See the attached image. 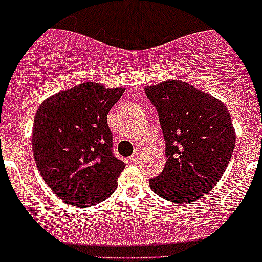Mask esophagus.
Returning a JSON list of instances; mask_svg holds the SVG:
<instances>
[{"label":"esophagus","instance_id":"34e87169","mask_svg":"<svg viewBox=\"0 0 262 262\" xmlns=\"http://www.w3.org/2000/svg\"><path fill=\"white\" fill-rule=\"evenodd\" d=\"M142 159V154H140V151H136L135 154L131 156V161H134V163H136V161H139V160Z\"/></svg>","mask_w":262,"mask_h":262}]
</instances>
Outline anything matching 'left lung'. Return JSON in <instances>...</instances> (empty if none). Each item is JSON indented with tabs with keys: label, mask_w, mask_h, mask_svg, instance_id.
Instances as JSON below:
<instances>
[{
	"label": "left lung",
	"mask_w": 262,
	"mask_h": 262,
	"mask_svg": "<svg viewBox=\"0 0 262 262\" xmlns=\"http://www.w3.org/2000/svg\"><path fill=\"white\" fill-rule=\"evenodd\" d=\"M145 94L159 113L168 159L149 186L174 203L195 202L221 180L235 149L230 111L222 101L180 80L147 86Z\"/></svg>",
	"instance_id": "1"
}]
</instances>
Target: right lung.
Instances as JSON below:
<instances>
[{"instance_id": "add662e5", "label": "right lung", "mask_w": 262, "mask_h": 262, "mask_svg": "<svg viewBox=\"0 0 262 262\" xmlns=\"http://www.w3.org/2000/svg\"><path fill=\"white\" fill-rule=\"evenodd\" d=\"M124 90L84 82L53 94L36 110V166L48 187L68 205H97L117 189L124 163L111 154L107 114Z\"/></svg>"}]
</instances>
